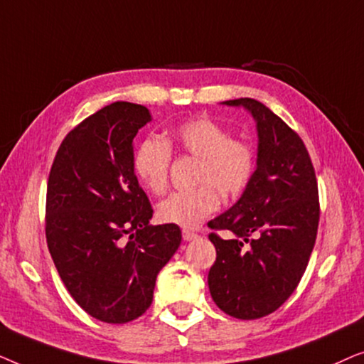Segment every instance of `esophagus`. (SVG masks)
Masks as SVG:
<instances>
[{"mask_svg": "<svg viewBox=\"0 0 364 364\" xmlns=\"http://www.w3.org/2000/svg\"><path fill=\"white\" fill-rule=\"evenodd\" d=\"M182 237H183V240H186V242H191V240H196V238H198V233L192 232V230H183Z\"/></svg>", "mask_w": 364, "mask_h": 364, "instance_id": "obj_1", "label": "esophagus"}]
</instances>
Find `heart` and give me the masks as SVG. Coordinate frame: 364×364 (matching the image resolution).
<instances>
[{
  "mask_svg": "<svg viewBox=\"0 0 364 364\" xmlns=\"http://www.w3.org/2000/svg\"><path fill=\"white\" fill-rule=\"evenodd\" d=\"M171 144L200 159L196 177L200 186L173 192L159 203L157 217L164 223L197 227L220 205L218 192L227 198H235L247 191L255 176L257 151L250 142L230 137V132L210 117H196L178 124L171 141L149 137L139 144L132 168L149 192L166 191L172 164Z\"/></svg>",
  "mask_w": 364,
  "mask_h": 364,
  "instance_id": "obj_1",
  "label": "heart"
}]
</instances>
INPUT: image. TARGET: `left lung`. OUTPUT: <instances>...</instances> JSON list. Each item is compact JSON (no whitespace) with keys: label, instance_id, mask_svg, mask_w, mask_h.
Segmentation results:
<instances>
[{"label":"left lung","instance_id":"obj_1","mask_svg":"<svg viewBox=\"0 0 364 364\" xmlns=\"http://www.w3.org/2000/svg\"><path fill=\"white\" fill-rule=\"evenodd\" d=\"M252 114L258 131L257 171L235 205L207 223L217 258L208 290L223 313L257 320L278 310L300 283L315 247L320 200L301 137L265 104L225 101Z\"/></svg>","mask_w":364,"mask_h":364}]
</instances>
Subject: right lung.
Segmentation results:
<instances>
[{
  "instance_id": "right-lung-1",
  "label": "right lung",
  "mask_w": 364,
  "mask_h": 364,
  "mask_svg": "<svg viewBox=\"0 0 364 364\" xmlns=\"http://www.w3.org/2000/svg\"><path fill=\"white\" fill-rule=\"evenodd\" d=\"M149 121L141 104L102 107L64 137L48 178L49 253L77 305L104 323L146 313L182 240L177 225H149L152 205L132 168V141Z\"/></svg>"
}]
</instances>
